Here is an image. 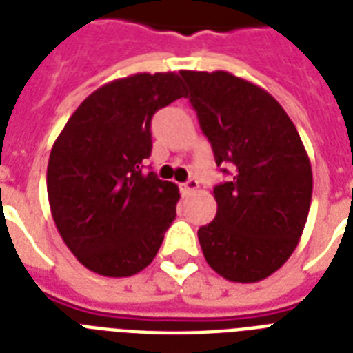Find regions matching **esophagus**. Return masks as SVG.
<instances>
[{"instance_id":"34e87169","label":"esophagus","mask_w":353,"mask_h":353,"mask_svg":"<svg viewBox=\"0 0 353 353\" xmlns=\"http://www.w3.org/2000/svg\"><path fill=\"white\" fill-rule=\"evenodd\" d=\"M181 188H183V192H187V194L196 192V190H198V188H199L198 179H194V177H190V179H188L187 183H183Z\"/></svg>"}]
</instances>
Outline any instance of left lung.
Listing matches in <instances>:
<instances>
[{"label": "left lung", "instance_id": "1", "mask_svg": "<svg viewBox=\"0 0 353 353\" xmlns=\"http://www.w3.org/2000/svg\"><path fill=\"white\" fill-rule=\"evenodd\" d=\"M188 101L229 181L198 238L205 260L231 282L273 274L295 251L312 203L310 157L284 108L268 91L227 71H181Z\"/></svg>", "mask_w": 353, "mask_h": 353}]
</instances>
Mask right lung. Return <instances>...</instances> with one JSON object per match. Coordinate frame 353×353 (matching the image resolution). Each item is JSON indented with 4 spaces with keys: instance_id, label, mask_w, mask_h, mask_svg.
<instances>
[{
    "instance_id": "right-lung-1",
    "label": "right lung",
    "mask_w": 353,
    "mask_h": 353,
    "mask_svg": "<svg viewBox=\"0 0 353 353\" xmlns=\"http://www.w3.org/2000/svg\"><path fill=\"white\" fill-rule=\"evenodd\" d=\"M187 97L177 73H137L85 99L52 144L47 194L57 229L84 268L132 276L152 263L176 220L179 188L144 174L152 117Z\"/></svg>"
}]
</instances>
